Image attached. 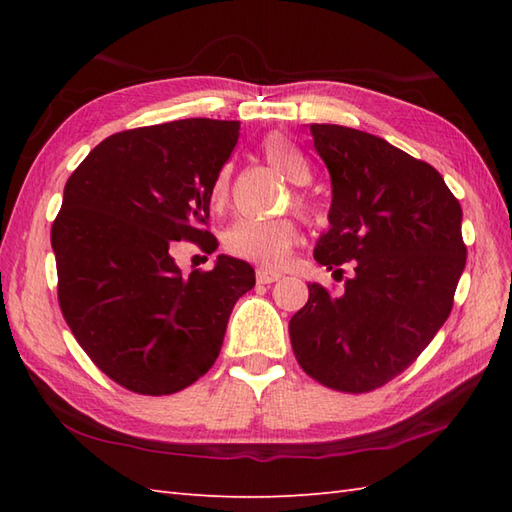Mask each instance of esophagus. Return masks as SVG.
I'll return each instance as SVG.
<instances>
[{"label":"esophagus","instance_id":"obj_1","mask_svg":"<svg viewBox=\"0 0 512 512\" xmlns=\"http://www.w3.org/2000/svg\"><path fill=\"white\" fill-rule=\"evenodd\" d=\"M279 273H270V270H257V284H275L279 281Z\"/></svg>","mask_w":512,"mask_h":512}]
</instances>
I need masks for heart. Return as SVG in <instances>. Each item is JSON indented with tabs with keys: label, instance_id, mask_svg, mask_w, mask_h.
<instances>
[{
	"label": "heart",
	"instance_id": "b5f03b06",
	"mask_svg": "<svg viewBox=\"0 0 512 512\" xmlns=\"http://www.w3.org/2000/svg\"><path fill=\"white\" fill-rule=\"evenodd\" d=\"M262 154L268 165L279 169L295 184L310 182V167L306 158L292 147L284 136L273 134L264 140ZM231 167L217 171L211 184L213 204H224L231 191ZM295 206L301 213H310L312 206L303 193H295ZM299 239V228L292 220H253V217H237L224 231V248L235 257L253 262L262 268H279L286 262L288 253Z\"/></svg>",
	"mask_w": 512,
	"mask_h": 512
}]
</instances>
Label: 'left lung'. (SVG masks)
Wrapping results in <instances>:
<instances>
[{"mask_svg": "<svg viewBox=\"0 0 512 512\" xmlns=\"http://www.w3.org/2000/svg\"><path fill=\"white\" fill-rule=\"evenodd\" d=\"M332 178L330 231L314 259L343 279L319 284L290 319L303 372L345 394L387 385L449 319L466 264L462 206L429 162L343 125H310Z\"/></svg>", "mask_w": 512, "mask_h": 512, "instance_id": "1", "label": "left lung"}]
</instances>
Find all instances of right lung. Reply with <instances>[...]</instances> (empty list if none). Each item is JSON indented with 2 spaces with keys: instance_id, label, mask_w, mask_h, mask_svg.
Here are the masks:
<instances>
[{
  "instance_id": "obj_1",
  "label": "right lung",
  "mask_w": 512,
  "mask_h": 512,
  "mask_svg": "<svg viewBox=\"0 0 512 512\" xmlns=\"http://www.w3.org/2000/svg\"><path fill=\"white\" fill-rule=\"evenodd\" d=\"M237 121L187 118L125 129L65 182L52 222L57 295L92 363L143 396H167L213 367L255 270L220 255L184 275L180 242L213 253L211 184L237 145Z\"/></svg>"
}]
</instances>
